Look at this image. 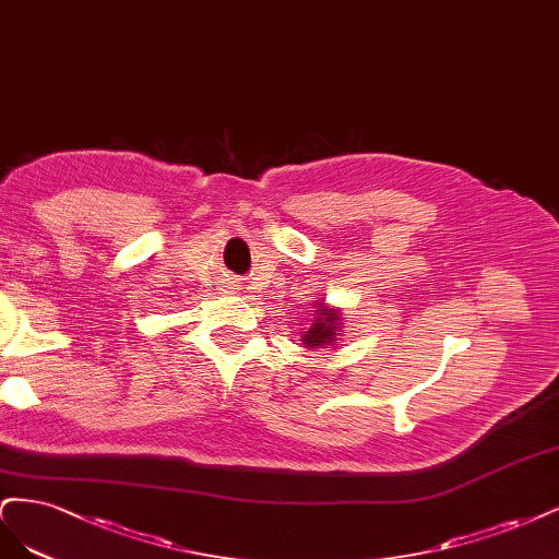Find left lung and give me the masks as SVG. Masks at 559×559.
<instances>
[{
    "label": "left lung",
    "mask_w": 559,
    "mask_h": 559,
    "mask_svg": "<svg viewBox=\"0 0 559 559\" xmlns=\"http://www.w3.org/2000/svg\"><path fill=\"white\" fill-rule=\"evenodd\" d=\"M318 313L311 320V328L301 334V341L306 348H322L334 346L341 334V316L338 309H330V306L320 304Z\"/></svg>",
    "instance_id": "left-lung-1"
}]
</instances>
